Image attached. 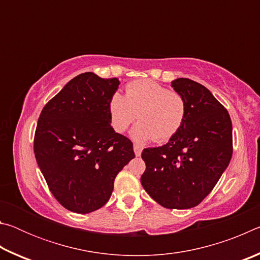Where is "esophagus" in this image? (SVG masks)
<instances>
[{
    "instance_id": "obj_1",
    "label": "esophagus",
    "mask_w": 260,
    "mask_h": 260,
    "mask_svg": "<svg viewBox=\"0 0 260 260\" xmlns=\"http://www.w3.org/2000/svg\"><path fill=\"white\" fill-rule=\"evenodd\" d=\"M134 152H135V156L136 157L141 156V152H142V148H141L140 146H138V144H134Z\"/></svg>"
}]
</instances>
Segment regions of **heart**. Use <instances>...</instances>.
I'll list each match as a JSON object with an SVG mask.
<instances>
[{
  "label": "heart",
  "instance_id": "1",
  "mask_svg": "<svg viewBox=\"0 0 260 260\" xmlns=\"http://www.w3.org/2000/svg\"><path fill=\"white\" fill-rule=\"evenodd\" d=\"M186 101L178 91L160 83L140 79L126 86L125 98L114 93L109 102L110 119L117 132L127 129L136 117L140 120L131 135L139 142L161 143L178 133L186 118Z\"/></svg>",
  "mask_w": 260,
  "mask_h": 260
}]
</instances>
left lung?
I'll use <instances>...</instances> for the list:
<instances>
[{
    "label": "left lung",
    "mask_w": 260,
    "mask_h": 260,
    "mask_svg": "<svg viewBox=\"0 0 260 260\" xmlns=\"http://www.w3.org/2000/svg\"><path fill=\"white\" fill-rule=\"evenodd\" d=\"M171 86L186 101V118L166 144L142 151L146 171L141 183L164 208L190 209L209 195L230 164L232 120L201 83L179 78Z\"/></svg>",
    "instance_id": "8db88e82"
}]
</instances>
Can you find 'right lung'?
<instances>
[{
    "label": "right lung",
    "instance_id": "right-lung-1",
    "mask_svg": "<svg viewBox=\"0 0 260 260\" xmlns=\"http://www.w3.org/2000/svg\"><path fill=\"white\" fill-rule=\"evenodd\" d=\"M120 81L93 72L69 81L41 111L34 153L50 191L65 209L89 213L107 203L122 167L135 157L111 126L109 102Z\"/></svg>",
    "mask_w": 260,
    "mask_h": 260
}]
</instances>
